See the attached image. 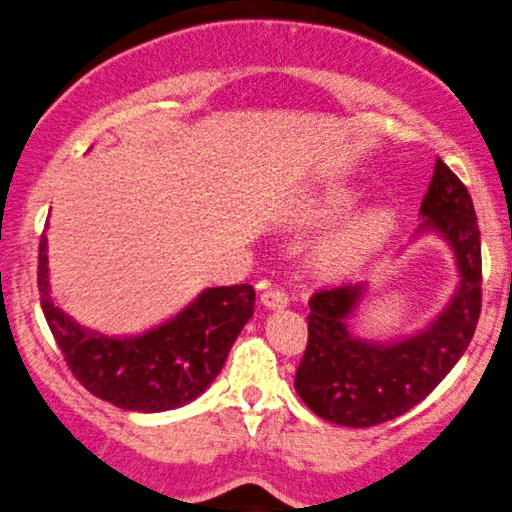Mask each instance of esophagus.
I'll list each match as a JSON object with an SVG mask.
<instances>
[{"label": "esophagus", "mask_w": 512, "mask_h": 512, "mask_svg": "<svg viewBox=\"0 0 512 512\" xmlns=\"http://www.w3.org/2000/svg\"><path fill=\"white\" fill-rule=\"evenodd\" d=\"M261 302L263 306H268V309H282V306L290 304V297H287V292L280 290V287H268V290L261 294Z\"/></svg>", "instance_id": "1"}]
</instances>
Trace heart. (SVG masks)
I'll list each match as a JSON object with an SVG mask.
<instances>
[{
  "mask_svg": "<svg viewBox=\"0 0 512 512\" xmlns=\"http://www.w3.org/2000/svg\"><path fill=\"white\" fill-rule=\"evenodd\" d=\"M354 196L350 191H333L323 198L321 203V215L333 218V215L342 213L352 206ZM390 227V215L383 208H369L362 215H357L345 230H340L335 237H330L321 249V263L330 270H338L342 266L357 258L364 251H369L371 246H376L386 237Z\"/></svg>",
  "mask_w": 512,
  "mask_h": 512,
  "instance_id": "heart-1",
  "label": "heart"
}]
</instances>
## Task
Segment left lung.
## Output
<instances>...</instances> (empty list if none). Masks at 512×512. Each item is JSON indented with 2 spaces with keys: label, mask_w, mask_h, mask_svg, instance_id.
Masks as SVG:
<instances>
[{
  "label": "left lung",
  "mask_w": 512,
  "mask_h": 512,
  "mask_svg": "<svg viewBox=\"0 0 512 512\" xmlns=\"http://www.w3.org/2000/svg\"><path fill=\"white\" fill-rule=\"evenodd\" d=\"M417 232L446 239L458 263L460 285L436 321L395 342L357 338L347 321L364 299V282H345L311 294L309 342L294 376V390L326 422L376 426L410 412L458 364L482 311V242L467 186L441 158Z\"/></svg>",
  "instance_id": "obj_1"
}]
</instances>
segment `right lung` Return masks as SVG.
<instances>
[{
  "label": "right lung",
  "mask_w": 512,
  "mask_h": 512,
  "mask_svg": "<svg viewBox=\"0 0 512 512\" xmlns=\"http://www.w3.org/2000/svg\"><path fill=\"white\" fill-rule=\"evenodd\" d=\"M38 290L47 326L78 383L95 398L134 412H165L196 400L220 374L256 302L251 285L208 287L170 321L141 335L110 338L78 326L54 304L45 234Z\"/></svg>",
  "instance_id": "right-lung-1"
}]
</instances>
